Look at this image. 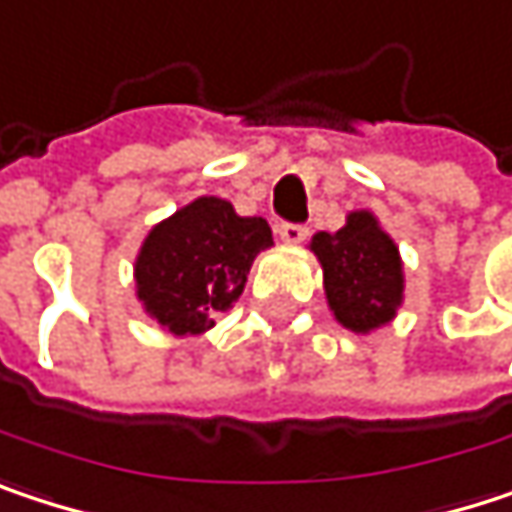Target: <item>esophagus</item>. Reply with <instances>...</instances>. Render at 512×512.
<instances>
[{
  "instance_id": "obj_1",
  "label": "esophagus",
  "mask_w": 512,
  "mask_h": 512,
  "mask_svg": "<svg viewBox=\"0 0 512 512\" xmlns=\"http://www.w3.org/2000/svg\"><path fill=\"white\" fill-rule=\"evenodd\" d=\"M277 232H280V238L286 241V244H300L306 235H309V229L303 224H291V221H283V224L277 226Z\"/></svg>"
}]
</instances>
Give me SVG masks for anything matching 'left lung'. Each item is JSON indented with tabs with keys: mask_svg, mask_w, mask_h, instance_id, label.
<instances>
[{
	"mask_svg": "<svg viewBox=\"0 0 512 512\" xmlns=\"http://www.w3.org/2000/svg\"><path fill=\"white\" fill-rule=\"evenodd\" d=\"M312 250L324 268L327 303L342 327L368 333L386 324L404 294L395 241L371 212H353L339 232H318Z\"/></svg>",
	"mask_w": 512,
	"mask_h": 512,
	"instance_id": "8db88e82",
	"label": "left lung"
}]
</instances>
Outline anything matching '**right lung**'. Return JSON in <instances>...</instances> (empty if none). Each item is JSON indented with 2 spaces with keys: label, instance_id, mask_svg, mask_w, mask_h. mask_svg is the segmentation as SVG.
<instances>
[{
  "label": "right lung",
  "instance_id": "obj_1",
  "mask_svg": "<svg viewBox=\"0 0 512 512\" xmlns=\"http://www.w3.org/2000/svg\"><path fill=\"white\" fill-rule=\"evenodd\" d=\"M271 244L265 218H241L221 197H200L147 235L135 262L138 297L170 333H203L238 300L256 253Z\"/></svg>",
  "mask_w": 512,
  "mask_h": 512
}]
</instances>
